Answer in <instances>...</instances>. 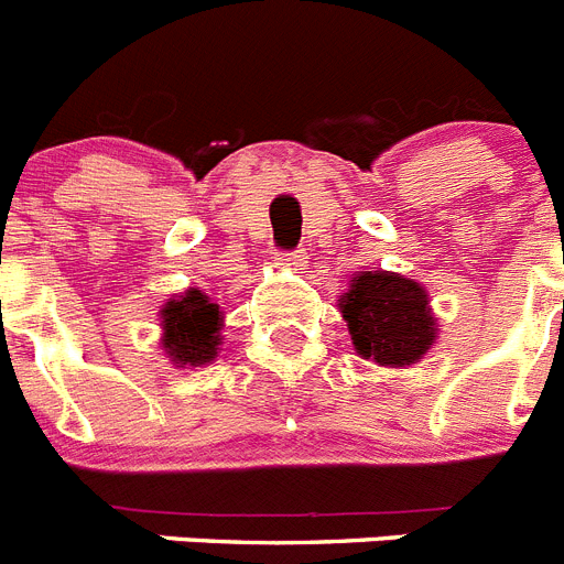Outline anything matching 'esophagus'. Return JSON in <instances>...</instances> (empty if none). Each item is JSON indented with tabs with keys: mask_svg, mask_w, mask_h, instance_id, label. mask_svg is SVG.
Listing matches in <instances>:
<instances>
[{
	"mask_svg": "<svg viewBox=\"0 0 564 564\" xmlns=\"http://www.w3.org/2000/svg\"><path fill=\"white\" fill-rule=\"evenodd\" d=\"M307 262L305 250H288V253H276V264H288L293 271H302Z\"/></svg>",
	"mask_w": 564,
	"mask_h": 564,
	"instance_id": "esophagus-1",
	"label": "esophagus"
}]
</instances>
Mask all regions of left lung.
<instances>
[{
    "instance_id": "1",
    "label": "left lung",
    "mask_w": 564,
    "mask_h": 564,
    "mask_svg": "<svg viewBox=\"0 0 564 564\" xmlns=\"http://www.w3.org/2000/svg\"><path fill=\"white\" fill-rule=\"evenodd\" d=\"M356 354L384 368L416 365L436 339L427 291L391 271H362L339 300Z\"/></svg>"
}]
</instances>
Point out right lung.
<instances>
[{
	"label": "right lung",
	"mask_w": 564,
	"mask_h": 564,
	"mask_svg": "<svg viewBox=\"0 0 564 564\" xmlns=\"http://www.w3.org/2000/svg\"><path fill=\"white\" fill-rule=\"evenodd\" d=\"M223 311L208 293L185 291L162 307V348L176 368L214 362L223 345Z\"/></svg>",
	"instance_id": "add662e5"
}]
</instances>
